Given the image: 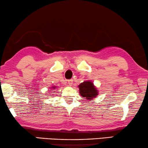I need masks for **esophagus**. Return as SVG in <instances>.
Wrapping results in <instances>:
<instances>
[{
  "label": "esophagus",
  "mask_w": 148,
  "mask_h": 148,
  "mask_svg": "<svg viewBox=\"0 0 148 148\" xmlns=\"http://www.w3.org/2000/svg\"><path fill=\"white\" fill-rule=\"evenodd\" d=\"M67 83H68V84L70 86H71L72 85H73V79L68 80V81H67Z\"/></svg>",
  "instance_id": "obj_1"
}]
</instances>
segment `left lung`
I'll return each instance as SVG.
<instances>
[{
    "label": "left lung",
    "instance_id": "1",
    "mask_svg": "<svg viewBox=\"0 0 148 148\" xmlns=\"http://www.w3.org/2000/svg\"><path fill=\"white\" fill-rule=\"evenodd\" d=\"M79 94L84 98H86L88 102L96 98L98 95V90L94 83L90 80H86L78 86Z\"/></svg>",
    "mask_w": 148,
    "mask_h": 148
}]
</instances>
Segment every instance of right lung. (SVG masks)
Returning <instances> with one entry per match:
<instances>
[{
    "label": "right lung",
    "mask_w": 148,
    "mask_h": 148,
    "mask_svg": "<svg viewBox=\"0 0 148 148\" xmlns=\"http://www.w3.org/2000/svg\"><path fill=\"white\" fill-rule=\"evenodd\" d=\"M51 88V90H56V89L57 88V87H56V86H52V87H51V88ZM50 91H51V90H50ZM53 93H54V92H53Z\"/></svg>",
    "instance_id": "1"
}]
</instances>
